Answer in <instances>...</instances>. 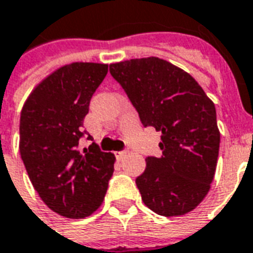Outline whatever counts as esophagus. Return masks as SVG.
<instances>
[{
  "label": "esophagus",
  "instance_id": "obj_1",
  "mask_svg": "<svg viewBox=\"0 0 253 253\" xmlns=\"http://www.w3.org/2000/svg\"><path fill=\"white\" fill-rule=\"evenodd\" d=\"M125 155H126V151H120V152H116V158L121 159V158H124Z\"/></svg>",
  "mask_w": 253,
  "mask_h": 253
}]
</instances>
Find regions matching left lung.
I'll use <instances>...</instances> for the list:
<instances>
[{
	"label": "left lung",
	"mask_w": 253,
	"mask_h": 253,
	"mask_svg": "<svg viewBox=\"0 0 253 253\" xmlns=\"http://www.w3.org/2000/svg\"><path fill=\"white\" fill-rule=\"evenodd\" d=\"M109 71L141 124L162 133V155L147 156L136 178L141 200L165 217L189 213L214 178L220 149L214 104L190 74L163 59H130L110 64Z\"/></svg>",
	"instance_id": "1"
}]
</instances>
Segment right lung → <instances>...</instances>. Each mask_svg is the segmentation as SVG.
I'll use <instances>...</instances> for the list:
<instances>
[{"mask_svg": "<svg viewBox=\"0 0 253 253\" xmlns=\"http://www.w3.org/2000/svg\"><path fill=\"white\" fill-rule=\"evenodd\" d=\"M108 64L71 63L44 79L24 104L20 155L40 198L67 218H84L102 205L114 171V155L95 143L81 149L90 99Z\"/></svg>", "mask_w": 253, "mask_h": 253, "instance_id": "right-lung-1", "label": "right lung"}]
</instances>
